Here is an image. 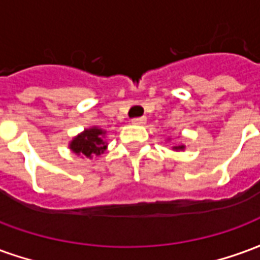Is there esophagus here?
<instances>
[{
	"label": "esophagus",
	"mask_w": 260,
	"mask_h": 260,
	"mask_svg": "<svg viewBox=\"0 0 260 260\" xmlns=\"http://www.w3.org/2000/svg\"><path fill=\"white\" fill-rule=\"evenodd\" d=\"M132 124L135 125H143L146 124V117H138V118H134L132 121H131Z\"/></svg>",
	"instance_id": "esophagus-1"
}]
</instances>
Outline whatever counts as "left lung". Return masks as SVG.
Returning <instances> with one entry per match:
<instances>
[{
  "label": "left lung",
  "mask_w": 260,
  "mask_h": 260,
  "mask_svg": "<svg viewBox=\"0 0 260 260\" xmlns=\"http://www.w3.org/2000/svg\"><path fill=\"white\" fill-rule=\"evenodd\" d=\"M173 149H174V150H184L185 146H184V145H180V146H174Z\"/></svg>",
  "instance_id": "1"
}]
</instances>
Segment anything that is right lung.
<instances>
[{
  "label": "right lung",
  "instance_id": "right-lung-1",
  "mask_svg": "<svg viewBox=\"0 0 260 260\" xmlns=\"http://www.w3.org/2000/svg\"><path fill=\"white\" fill-rule=\"evenodd\" d=\"M104 135L106 131H103L99 126H91L78 136H75L69 143V149L78 156H85L89 158L99 156L107 149V142L104 141Z\"/></svg>",
  "mask_w": 260,
  "mask_h": 260
}]
</instances>
